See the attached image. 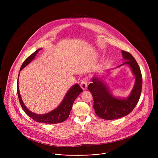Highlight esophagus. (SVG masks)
Masks as SVG:
<instances>
[{"mask_svg":"<svg viewBox=\"0 0 158 158\" xmlns=\"http://www.w3.org/2000/svg\"><path fill=\"white\" fill-rule=\"evenodd\" d=\"M80 86H81V88H82V89L83 90H86L87 89L88 83H87L86 80L84 79V80H82V81L80 83Z\"/></svg>","mask_w":158,"mask_h":158,"instance_id":"obj_1","label":"esophagus"}]
</instances>
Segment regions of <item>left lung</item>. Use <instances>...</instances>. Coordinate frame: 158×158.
Returning a JSON list of instances; mask_svg holds the SVG:
<instances>
[{
	"mask_svg": "<svg viewBox=\"0 0 158 158\" xmlns=\"http://www.w3.org/2000/svg\"><path fill=\"white\" fill-rule=\"evenodd\" d=\"M122 53L126 61L118 67L129 65L135 78V86L127 98L114 97L103 80L98 77H92V83L88 85L93 97L95 114L103 119L113 120L127 115L135 108L141 94L142 77L140 68L130 53L122 50Z\"/></svg>",
	"mask_w": 158,
	"mask_h": 158,
	"instance_id": "8db88e82",
	"label": "left lung"
}]
</instances>
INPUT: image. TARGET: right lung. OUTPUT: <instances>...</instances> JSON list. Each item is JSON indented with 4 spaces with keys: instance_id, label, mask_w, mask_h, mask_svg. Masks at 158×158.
<instances>
[{
    "instance_id": "add662e5",
    "label": "right lung",
    "mask_w": 158,
    "mask_h": 158,
    "mask_svg": "<svg viewBox=\"0 0 158 158\" xmlns=\"http://www.w3.org/2000/svg\"><path fill=\"white\" fill-rule=\"evenodd\" d=\"M40 50H41V48L38 49L36 52L32 53L24 61L21 68L20 69V71L23 69V68H25L27 65H28L34 59V58L35 57V56ZM19 75L18 78V83H17V90H18V95L20 104L24 112L32 119H33L34 120L39 123L54 124V123H59L66 120L69 116L70 112L72 110V105L75 100L79 95V94L81 92H83L81 87L78 84H75L69 90H68L62 102L56 108H55L54 110L52 111L51 112L47 113L45 114H37L35 113H32L29 110H28L25 106V105H24V103H23L21 95H20L19 89V85H18Z\"/></svg>"
}]
</instances>
